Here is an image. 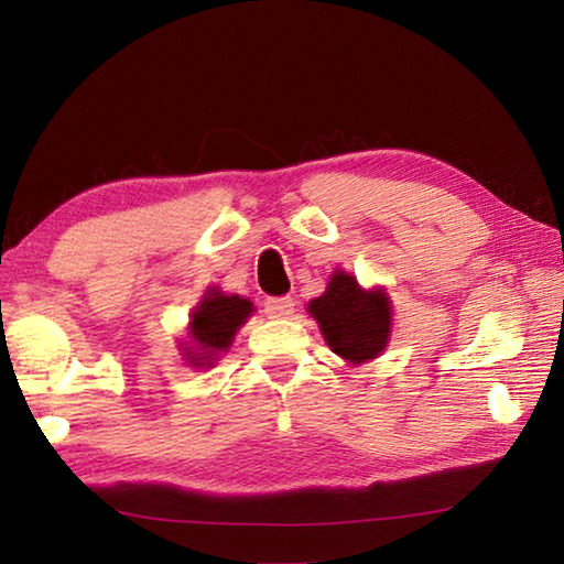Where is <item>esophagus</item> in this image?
Wrapping results in <instances>:
<instances>
[{"instance_id":"34e87169","label":"esophagus","mask_w":564,"mask_h":564,"mask_svg":"<svg viewBox=\"0 0 564 564\" xmlns=\"http://www.w3.org/2000/svg\"><path fill=\"white\" fill-rule=\"evenodd\" d=\"M263 311L269 318H289L295 311V301L291 295H279V299H265Z\"/></svg>"}]
</instances>
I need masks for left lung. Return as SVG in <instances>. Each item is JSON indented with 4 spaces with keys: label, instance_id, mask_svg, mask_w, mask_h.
I'll return each instance as SVG.
<instances>
[{
    "label": "left lung",
    "instance_id": "8db88e82",
    "mask_svg": "<svg viewBox=\"0 0 564 564\" xmlns=\"http://www.w3.org/2000/svg\"><path fill=\"white\" fill-rule=\"evenodd\" d=\"M333 352L350 362L376 358L390 333V301L383 291L366 293L352 275L336 271L328 289L308 303Z\"/></svg>",
    "mask_w": 564,
    "mask_h": 564
}]
</instances>
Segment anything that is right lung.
Segmentation results:
<instances>
[{"mask_svg": "<svg viewBox=\"0 0 564 564\" xmlns=\"http://www.w3.org/2000/svg\"><path fill=\"white\" fill-rule=\"evenodd\" d=\"M253 305L241 295H224L221 291H208L204 301L191 316V338L194 346L186 348L191 366H208L221 350H228L236 330L251 316Z\"/></svg>", "mask_w": 564, "mask_h": 564, "instance_id": "add662e5", "label": "right lung"}]
</instances>
